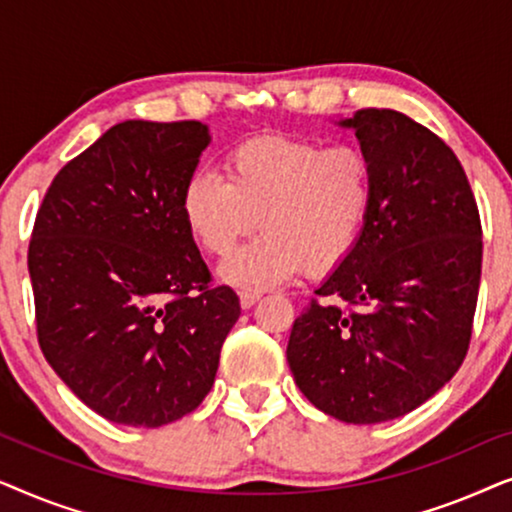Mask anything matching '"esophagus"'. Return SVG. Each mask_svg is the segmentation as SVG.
I'll list each match as a JSON object with an SVG mask.
<instances>
[{
  "mask_svg": "<svg viewBox=\"0 0 512 512\" xmlns=\"http://www.w3.org/2000/svg\"><path fill=\"white\" fill-rule=\"evenodd\" d=\"M261 296H263V293L258 289H242L240 291V305L244 307V310H249L251 305H256L258 300H261Z\"/></svg>",
  "mask_w": 512,
  "mask_h": 512,
  "instance_id": "1",
  "label": "esophagus"
}]
</instances>
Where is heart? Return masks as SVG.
Here are the masks:
<instances>
[{"mask_svg": "<svg viewBox=\"0 0 512 512\" xmlns=\"http://www.w3.org/2000/svg\"><path fill=\"white\" fill-rule=\"evenodd\" d=\"M226 179L195 172L181 195L200 247L228 256L261 219L263 233L219 268L223 282L272 286L326 275L352 256L375 205V167L352 144L254 137L226 156Z\"/></svg>", "mask_w": 512, "mask_h": 512, "instance_id": "heart-1", "label": "heart"}]
</instances>
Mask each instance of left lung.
I'll use <instances>...</instances> for the list:
<instances>
[{
  "mask_svg": "<svg viewBox=\"0 0 512 512\" xmlns=\"http://www.w3.org/2000/svg\"><path fill=\"white\" fill-rule=\"evenodd\" d=\"M335 123L373 160L375 205L352 256L314 291L321 300L293 321L286 361L314 408L380 424L429 401L464 363L480 214L464 167L429 128L394 109Z\"/></svg>",
  "mask_w": 512,
  "mask_h": 512,
  "instance_id": "obj_1",
  "label": "left lung"
}]
</instances>
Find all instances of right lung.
Returning a JSON list of instances; mask_svg holds the SVG:
<instances>
[{
  "label": "right lung",
  "instance_id": "1",
  "mask_svg": "<svg viewBox=\"0 0 512 512\" xmlns=\"http://www.w3.org/2000/svg\"><path fill=\"white\" fill-rule=\"evenodd\" d=\"M212 137L200 121H125L55 174L30 268L41 352L97 415L177 422L212 389L240 319L209 270L181 195Z\"/></svg>",
  "mask_w": 512,
  "mask_h": 512
}]
</instances>
